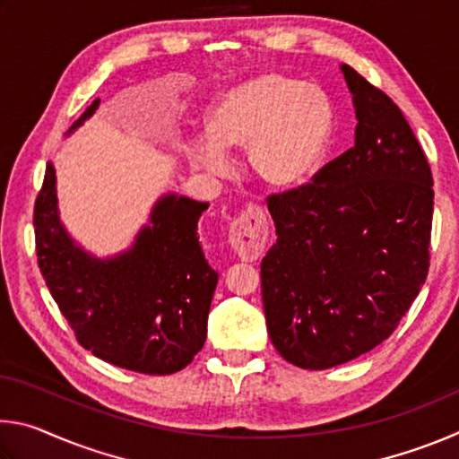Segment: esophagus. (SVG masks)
Returning <instances> with one entry per match:
<instances>
[{"mask_svg": "<svg viewBox=\"0 0 459 459\" xmlns=\"http://www.w3.org/2000/svg\"><path fill=\"white\" fill-rule=\"evenodd\" d=\"M267 214L259 204H248L230 224V247L243 261H257L267 245Z\"/></svg>", "mask_w": 459, "mask_h": 459, "instance_id": "34e87169", "label": "esophagus"}]
</instances>
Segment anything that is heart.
I'll return each mask as SVG.
<instances>
[{
  "label": "heart",
  "instance_id": "heart-1",
  "mask_svg": "<svg viewBox=\"0 0 459 459\" xmlns=\"http://www.w3.org/2000/svg\"><path fill=\"white\" fill-rule=\"evenodd\" d=\"M332 131L328 97L314 84L263 74L229 91L211 115L208 137L190 143L194 166L222 176L230 150L247 145L255 178L275 190L295 188L314 174Z\"/></svg>",
  "mask_w": 459,
  "mask_h": 459
}]
</instances>
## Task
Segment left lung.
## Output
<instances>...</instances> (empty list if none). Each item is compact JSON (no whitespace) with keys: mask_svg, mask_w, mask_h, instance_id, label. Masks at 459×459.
<instances>
[{"mask_svg":"<svg viewBox=\"0 0 459 459\" xmlns=\"http://www.w3.org/2000/svg\"><path fill=\"white\" fill-rule=\"evenodd\" d=\"M356 142L312 182L271 194L277 243L261 261L267 332L287 362L338 367L409 312L429 271L433 178L401 108L342 65Z\"/></svg>","mask_w":459,"mask_h":459,"instance_id":"obj_1","label":"left lung"}]
</instances>
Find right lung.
Returning a JSON list of instances; mask_svg holds the SVG:
<instances>
[{
  "label": "right lung",
  "mask_w": 459,
  "mask_h": 459,
  "mask_svg": "<svg viewBox=\"0 0 459 459\" xmlns=\"http://www.w3.org/2000/svg\"><path fill=\"white\" fill-rule=\"evenodd\" d=\"M87 107L73 129L97 111ZM206 202L161 198L135 245L113 259H95L73 243L58 219L56 178L46 166L34 204L38 267L76 340L97 359L143 375L188 367L206 340L219 273L198 243Z\"/></svg>",
  "instance_id": "add662e5"
}]
</instances>
